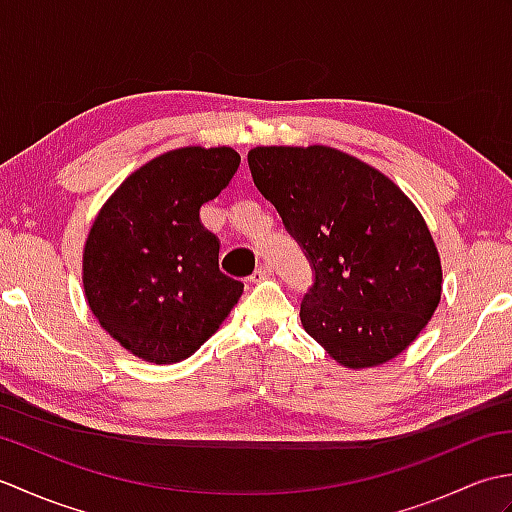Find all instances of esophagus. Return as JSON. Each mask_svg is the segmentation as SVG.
<instances>
[{"mask_svg": "<svg viewBox=\"0 0 512 512\" xmlns=\"http://www.w3.org/2000/svg\"><path fill=\"white\" fill-rule=\"evenodd\" d=\"M270 275H273V266H270V264H262V266H259V268L255 270L253 275H250V281H255V284H257V281H264V279H268Z\"/></svg>", "mask_w": 512, "mask_h": 512, "instance_id": "obj_1", "label": "esophagus"}]
</instances>
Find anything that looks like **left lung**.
<instances>
[{"mask_svg": "<svg viewBox=\"0 0 512 512\" xmlns=\"http://www.w3.org/2000/svg\"><path fill=\"white\" fill-rule=\"evenodd\" d=\"M248 167L310 259L314 284L299 314L312 339L350 369L407 350L442 292L438 248L416 204L385 173L323 145L255 147Z\"/></svg>", "mask_w": 512, "mask_h": 512, "instance_id": "8db88e82", "label": "left lung"}]
</instances>
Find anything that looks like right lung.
Segmentation results:
<instances>
[{
	"label": "right lung",
	"instance_id": "add662e5",
	"mask_svg": "<svg viewBox=\"0 0 512 512\" xmlns=\"http://www.w3.org/2000/svg\"><path fill=\"white\" fill-rule=\"evenodd\" d=\"M231 147H182L136 169L103 204L83 248V288L101 328L147 363H180L242 297L200 206L235 176Z\"/></svg>",
	"mask_w": 512,
	"mask_h": 512
}]
</instances>
